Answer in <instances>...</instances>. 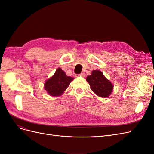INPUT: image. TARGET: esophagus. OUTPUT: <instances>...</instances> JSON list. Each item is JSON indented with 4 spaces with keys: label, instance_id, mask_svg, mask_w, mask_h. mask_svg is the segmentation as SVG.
Segmentation results:
<instances>
[{
    "label": "esophagus",
    "instance_id": "obj_1",
    "mask_svg": "<svg viewBox=\"0 0 154 154\" xmlns=\"http://www.w3.org/2000/svg\"><path fill=\"white\" fill-rule=\"evenodd\" d=\"M78 76H82V77H85V74L84 72H82L81 74H78Z\"/></svg>",
    "mask_w": 154,
    "mask_h": 154
}]
</instances>
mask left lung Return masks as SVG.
<instances>
[{
  "instance_id": "obj_1",
  "label": "left lung",
  "mask_w": 154,
  "mask_h": 154,
  "mask_svg": "<svg viewBox=\"0 0 154 154\" xmlns=\"http://www.w3.org/2000/svg\"><path fill=\"white\" fill-rule=\"evenodd\" d=\"M90 84L91 89L101 97H109L113 89L112 83L107 80L100 71H92L91 76L86 78Z\"/></svg>"
}]
</instances>
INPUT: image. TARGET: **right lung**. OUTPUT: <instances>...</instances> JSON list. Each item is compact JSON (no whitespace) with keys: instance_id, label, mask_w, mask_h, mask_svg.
Returning <instances> with one entry per match:
<instances>
[{"instance_id":"1","label":"right lung","mask_w":154,"mask_h":154,"mask_svg":"<svg viewBox=\"0 0 154 154\" xmlns=\"http://www.w3.org/2000/svg\"><path fill=\"white\" fill-rule=\"evenodd\" d=\"M74 78L67 76L65 72L58 68L54 75L45 83V89L52 96H58L62 94L69 86Z\"/></svg>"}]
</instances>
